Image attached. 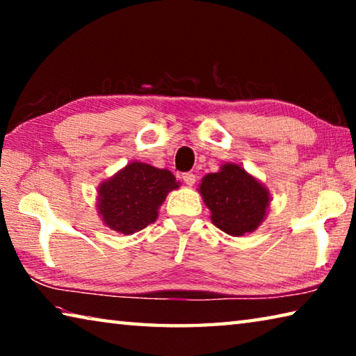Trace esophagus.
Masks as SVG:
<instances>
[{
	"instance_id": "obj_1",
	"label": "esophagus",
	"mask_w": 356,
	"mask_h": 356,
	"mask_svg": "<svg viewBox=\"0 0 356 356\" xmlns=\"http://www.w3.org/2000/svg\"><path fill=\"white\" fill-rule=\"evenodd\" d=\"M182 179H184V182L188 185V186H193V185H195V182H196V176L193 172H185L184 176H182Z\"/></svg>"
}]
</instances>
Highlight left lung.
Returning <instances> with one entry per match:
<instances>
[{"mask_svg": "<svg viewBox=\"0 0 356 356\" xmlns=\"http://www.w3.org/2000/svg\"><path fill=\"white\" fill-rule=\"evenodd\" d=\"M197 193L213 225L232 237L254 232L272 202L267 186L237 163H222L218 172L206 174Z\"/></svg>", "mask_w": 356, "mask_h": 356, "instance_id": "8db88e82", "label": "left lung"}]
</instances>
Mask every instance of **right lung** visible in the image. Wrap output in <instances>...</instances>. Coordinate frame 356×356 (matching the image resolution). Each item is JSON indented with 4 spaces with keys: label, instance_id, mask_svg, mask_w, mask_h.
<instances>
[{
    "label": "right lung",
    "instance_id": "add662e5",
    "mask_svg": "<svg viewBox=\"0 0 356 356\" xmlns=\"http://www.w3.org/2000/svg\"><path fill=\"white\" fill-rule=\"evenodd\" d=\"M179 186L170 170L135 160L97 186L95 207L106 227L130 236L159 218L168 193Z\"/></svg>",
    "mask_w": 356,
    "mask_h": 356
}]
</instances>
